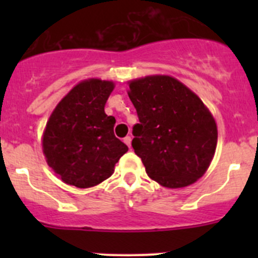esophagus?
<instances>
[{"label":"esophagus","mask_w":258,"mask_h":258,"mask_svg":"<svg viewBox=\"0 0 258 258\" xmlns=\"http://www.w3.org/2000/svg\"><path fill=\"white\" fill-rule=\"evenodd\" d=\"M131 141H132V139H131V137H130V136H126V137H124V139H123V142H124V144H126L127 146H128V147H131Z\"/></svg>","instance_id":"1"}]
</instances>
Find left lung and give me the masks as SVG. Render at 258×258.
<instances>
[{
  "label": "left lung",
  "mask_w": 258,
  "mask_h": 258,
  "mask_svg": "<svg viewBox=\"0 0 258 258\" xmlns=\"http://www.w3.org/2000/svg\"><path fill=\"white\" fill-rule=\"evenodd\" d=\"M128 97L140 121L132 147L147 175L170 188L202 177L215 155L217 126L199 96L173 77L147 76L130 82Z\"/></svg>",
  "instance_id": "8db88e82"
}]
</instances>
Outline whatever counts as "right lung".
Here are the masks:
<instances>
[{
  "label": "right lung",
  "mask_w": 258,
  "mask_h": 258,
  "mask_svg": "<svg viewBox=\"0 0 258 258\" xmlns=\"http://www.w3.org/2000/svg\"><path fill=\"white\" fill-rule=\"evenodd\" d=\"M113 87L111 81H82L49 117L43 134V153L64 183L79 188L101 183L112 175L114 165L128 151L114 136V117L105 113Z\"/></svg>",
  "instance_id": "right-lung-1"
}]
</instances>
